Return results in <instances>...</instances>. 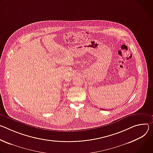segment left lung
<instances>
[{"instance_id": "1", "label": "left lung", "mask_w": 153, "mask_h": 153, "mask_svg": "<svg viewBox=\"0 0 153 153\" xmlns=\"http://www.w3.org/2000/svg\"><path fill=\"white\" fill-rule=\"evenodd\" d=\"M100 109H103V110H105V109H101V108H100Z\"/></svg>"}]
</instances>
